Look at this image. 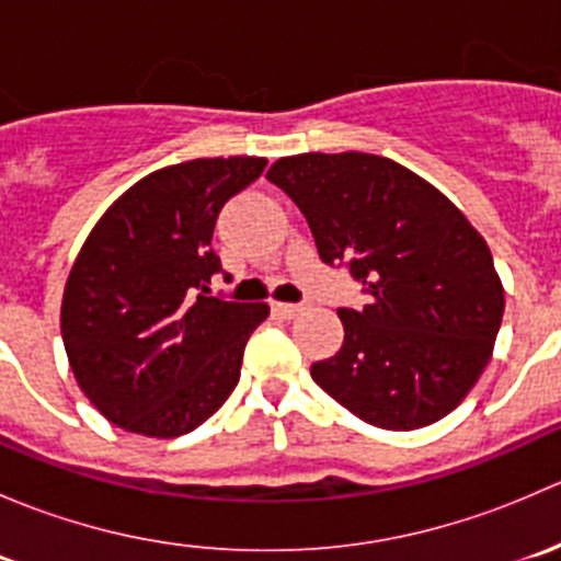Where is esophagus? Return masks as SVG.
<instances>
[{
  "instance_id": "34e87169",
  "label": "esophagus",
  "mask_w": 561,
  "mask_h": 561,
  "mask_svg": "<svg viewBox=\"0 0 561 561\" xmlns=\"http://www.w3.org/2000/svg\"><path fill=\"white\" fill-rule=\"evenodd\" d=\"M271 309H274V312L279 314V317H296V314H301L307 307H304V304H282V301H274V304H271Z\"/></svg>"
}]
</instances>
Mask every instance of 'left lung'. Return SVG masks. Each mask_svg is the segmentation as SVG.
<instances>
[{"mask_svg":"<svg viewBox=\"0 0 561 561\" xmlns=\"http://www.w3.org/2000/svg\"><path fill=\"white\" fill-rule=\"evenodd\" d=\"M307 217L322 263L347 265L369 304L339 309L344 342L312 380L360 421L432 426L461 404L494 350L505 290L483 236L428 181L388 157H282L265 173Z\"/></svg>","mask_w":561,"mask_h":561,"instance_id":"left-lung-1","label":"left lung"}]
</instances>
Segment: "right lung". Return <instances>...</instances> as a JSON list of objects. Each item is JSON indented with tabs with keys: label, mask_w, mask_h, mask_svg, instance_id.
<instances>
[{
	"label": "right lung",
	"mask_w": 561,
	"mask_h": 561,
	"mask_svg": "<svg viewBox=\"0 0 561 561\" xmlns=\"http://www.w3.org/2000/svg\"><path fill=\"white\" fill-rule=\"evenodd\" d=\"M263 157L190 160L129 186L83 241L61 298L78 386L118 428L190 434L239 386L268 304L211 296L214 225L263 173Z\"/></svg>",
	"instance_id": "1"
}]
</instances>
